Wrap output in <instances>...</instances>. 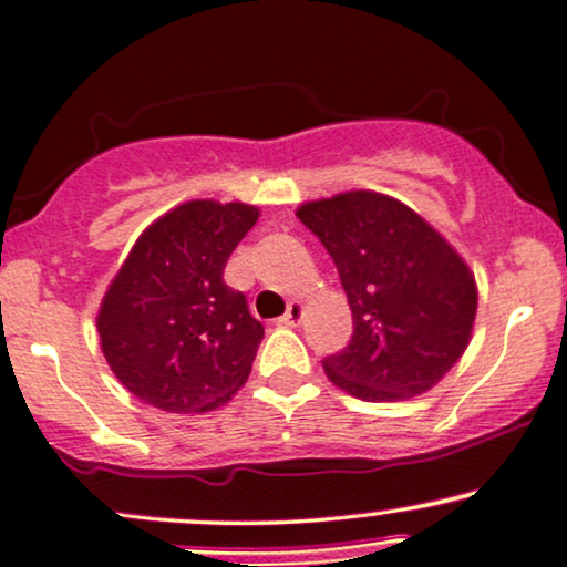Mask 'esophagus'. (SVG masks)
Segmentation results:
<instances>
[{
	"instance_id": "34e87169",
	"label": "esophagus",
	"mask_w": 567,
	"mask_h": 567,
	"mask_svg": "<svg viewBox=\"0 0 567 567\" xmlns=\"http://www.w3.org/2000/svg\"><path fill=\"white\" fill-rule=\"evenodd\" d=\"M301 317H303V303L301 301H290L288 303V311H285L282 317H279V324L296 327L298 322H301Z\"/></svg>"
}]
</instances>
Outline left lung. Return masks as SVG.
Returning <instances> with one entry per match:
<instances>
[{"mask_svg":"<svg viewBox=\"0 0 567 567\" xmlns=\"http://www.w3.org/2000/svg\"><path fill=\"white\" fill-rule=\"evenodd\" d=\"M349 296L353 336L322 359L327 378L361 401H404L439 383L467 349L478 292L452 245L378 193L298 208Z\"/></svg>","mask_w":567,"mask_h":567,"instance_id":"8db88e82","label":"left lung"}]
</instances>
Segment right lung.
I'll list each match as a JSON object with an SVG mask.
<instances>
[{
  "mask_svg": "<svg viewBox=\"0 0 567 567\" xmlns=\"http://www.w3.org/2000/svg\"><path fill=\"white\" fill-rule=\"evenodd\" d=\"M258 208L193 200L142 231L100 306L102 353L126 391L163 412H210L248 380L264 324L224 282Z\"/></svg>",
  "mask_w": 567,
  "mask_h": 567,
  "instance_id": "right-lung-1",
  "label": "right lung"
}]
</instances>
